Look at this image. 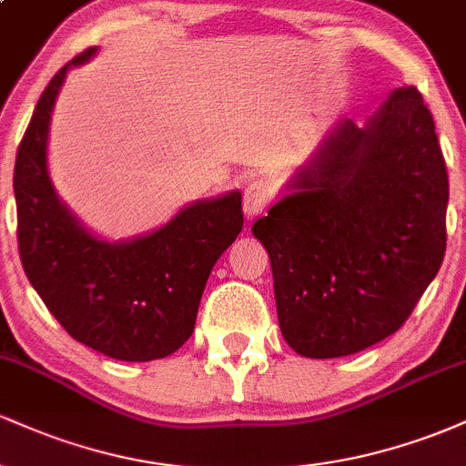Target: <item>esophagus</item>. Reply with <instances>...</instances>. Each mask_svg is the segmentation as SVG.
Returning a JSON list of instances; mask_svg holds the SVG:
<instances>
[{
	"mask_svg": "<svg viewBox=\"0 0 466 466\" xmlns=\"http://www.w3.org/2000/svg\"><path fill=\"white\" fill-rule=\"evenodd\" d=\"M271 201V188L267 181H251L243 195V210L248 218L263 215Z\"/></svg>",
	"mask_w": 466,
	"mask_h": 466,
	"instance_id": "1",
	"label": "esophagus"
}]
</instances>
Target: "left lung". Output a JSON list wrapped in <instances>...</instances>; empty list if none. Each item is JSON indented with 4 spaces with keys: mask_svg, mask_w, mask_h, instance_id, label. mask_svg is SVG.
I'll return each instance as SVG.
<instances>
[{
    "mask_svg": "<svg viewBox=\"0 0 466 466\" xmlns=\"http://www.w3.org/2000/svg\"><path fill=\"white\" fill-rule=\"evenodd\" d=\"M285 190L251 232L287 344L333 360L397 333L447 245V166L419 89H394L363 127L337 120Z\"/></svg>",
    "mask_w": 466,
    "mask_h": 466,
    "instance_id": "left-lung-1",
    "label": "left lung"
}]
</instances>
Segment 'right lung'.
<instances>
[{"mask_svg":"<svg viewBox=\"0 0 466 466\" xmlns=\"http://www.w3.org/2000/svg\"><path fill=\"white\" fill-rule=\"evenodd\" d=\"M47 83L15 162L19 256L30 285L74 339L120 361L173 355L195 330L212 267L243 229L240 192L192 201L155 232L103 240L58 199L47 137L58 92L72 67Z\"/></svg>","mask_w":466,"mask_h":466,"instance_id":"1","label":"right lung"}]
</instances>
